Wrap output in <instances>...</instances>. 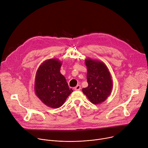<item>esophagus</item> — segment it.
<instances>
[{
	"mask_svg": "<svg viewBox=\"0 0 148 148\" xmlns=\"http://www.w3.org/2000/svg\"><path fill=\"white\" fill-rule=\"evenodd\" d=\"M80 89H81V86L79 85H77L75 87H74V89L75 90H80Z\"/></svg>",
	"mask_w": 148,
	"mask_h": 148,
	"instance_id": "1",
	"label": "esophagus"
}]
</instances>
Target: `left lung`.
Instances as JSON below:
<instances>
[{
  "instance_id": "1",
  "label": "left lung",
  "mask_w": 148,
  "mask_h": 148,
  "mask_svg": "<svg viewBox=\"0 0 148 148\" xmlns=\"http://www.w3.org/2000/svg\"><path fill=\"white\" fill-rule=\"evenodd\" d=\"M85 63L88 86L82 89V92L93 104L102 103L110 95L113 88L110 73L102 62L88 58L85 60Z\"/></svg>"
}]
</instances>
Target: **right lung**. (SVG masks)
Here are the masks:
<instances>
[{"label":"right lung","mask_w":148,"mask_h":148,"mask_svg":"<svg viewBox=\"0 0 148 148\" xmlns=\"http://www.w3.org/2000/svg\"><path fill=\"white\" fill-rule=\"evenodd\" d=\"M62 64L58 59L46 60L39 66L35 74V93L43 104L51 108L61 107L73 92L60 71Z\"/></svg>","instance_id":"obj_1"}]
</instances>
